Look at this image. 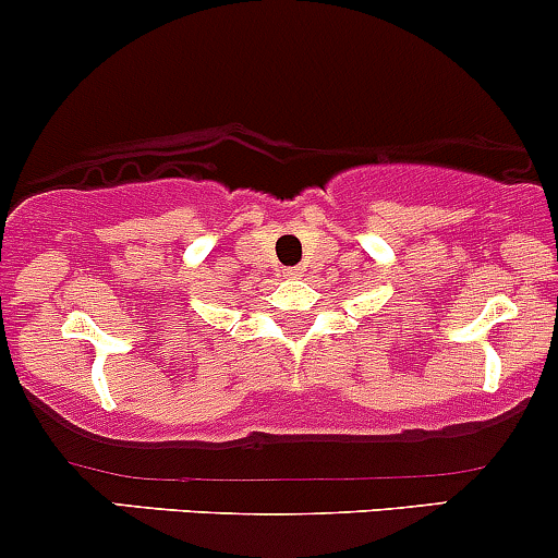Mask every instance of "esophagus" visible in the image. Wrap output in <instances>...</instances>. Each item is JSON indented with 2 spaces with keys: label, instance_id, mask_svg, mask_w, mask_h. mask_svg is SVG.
<instances>
[{
  "label": "esophagus",
  "instance_id": "esophagus-1",
  "mask_svg": "<svg viewBox=\"0 0 558 558\" xmlns=\"http://www.w3.org/2000/svg\"><path fill=\"white\" fill-rule=\"evenodd\" d=\"M289 278H302V269L291 267V269H289Z\"/></svg>",
  "mask_w": 558,
  "mask_h": 558
}]
</instances>
